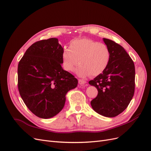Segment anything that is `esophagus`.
Returning a JSON list of instances; mask_svg holds the SVG:
<instances>
[{"instance_id":"1","label":"esophagus","mask_w":151,"mask_h":151,"mask_svg":"<svg viewBox=\"0 0 151 151\" xmlns=\"http://www.w3.org/2000/svg\"><path fill=\"white\" fill-rule=\"evenodd\" d=\"M78 82H79V84L80 85L85 84H86V83H87V82H86V81H84V79H79Z\"/></svg>"}]
</instances>
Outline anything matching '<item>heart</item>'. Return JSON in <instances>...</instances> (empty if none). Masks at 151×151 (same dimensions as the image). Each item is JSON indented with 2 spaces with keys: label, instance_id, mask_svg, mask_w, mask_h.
Here are the masks:
<instances>
[{
  "label": "heart",
  "instance_id": "1",
  "mask_svg": "<svg viewBox=\"0 0 151 151\" xmlns=\"http://www.w3.org/2000/svg\"><path fill=\"white\" fill-rule=\"evenodd\" d=\"M62 58L63 68L67 71H73L79 63L81 65L76 72L77 76H96L107 68L110 53L108 47L103 43L87 38L76 39L70 42L69 48L63 50Z\"/></svg>",
  "mask_w": 151,
  "mask_h": 151
}]
</instances>
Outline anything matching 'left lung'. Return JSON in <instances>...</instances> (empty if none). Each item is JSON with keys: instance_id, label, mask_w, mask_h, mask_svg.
<instances>
[{"instance_id": "obj_1", "label": "left lung", "mask_w": 151, "mask_h": 151, "mask_svg": "<svg viewBox=\"0 0 151 151\" xmlns=\"http://www.w3.org/2000/svg\"><path fill=\"white\" fill-rule=\"evenodd\" d=\"M103 42L109 48L110 60L105 70L89 82L98 91L91 104L99 115L112 118L124 111L134 96L135 65L121 45L106 38Z\"/></svg>"}]
</instances>
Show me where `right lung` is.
Returning <instances> with one entry per match:
<instances>
[{"mask_svg": "<svg viewBox=\"0 0 151 151\" xmlns=\"http://www.w3.org/2000/svg\"><path fill=\"white\" fill-rule=\"evenodd\" d=\"M63 50L57 38L41 40L28 48L18 64L19 94L29 110L41 118L57 115L68 91L78 84L62 67Z\"/></svg>", "mask_w": 151, "mask_h": 151, "instance_id": "obj_1", "label": "right lung"}]
</instances>
